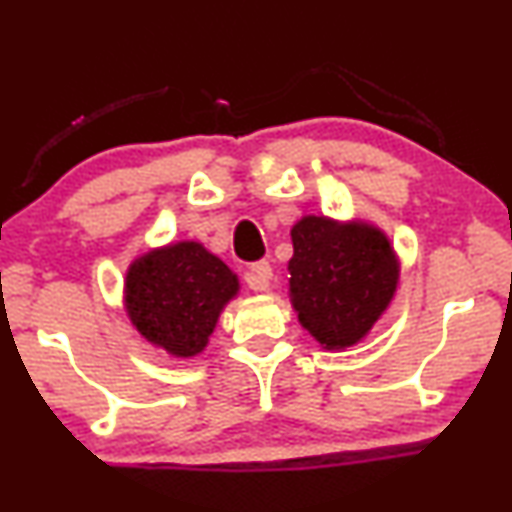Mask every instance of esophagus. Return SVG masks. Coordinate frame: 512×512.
Wrapping results in <instances>:
<instances>
[{
    "instance_id": "34e87169",
    "label": "esophagus",
    "mask_w": 512,
    "mask_h": 512,
    "mask_svg": "<svg viewBox=\"0 0 512 512\" xmlns=\"http://www.w3.org/2000/svg\"><path fill=\"white\" fill-rule=\"evenodd\" d=\"M269 281H272V264L264 260L250 264V269L245 272V283L252 291H267Z\"/></svg>"
}]
</instances>
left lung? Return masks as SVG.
Here are the masks:
<instances>
[{
  "label": "left lung",
  "mask_w": 512,
  "mask_h": 512,
  "mask_svg": "<svg viewBox=\"0 0 512 512\" xmlns=\"http://www.w3.org/2000/svg\"><path fill=\"white\" fill-rule=\"evenodd\" d=\"M291 300L300 324L338 350L360 341L384 315L398 286L389 238L367 224L303 217L291 231Z\"/></svg>",
  "instance_id": "8db88e82"
}]
</instances>
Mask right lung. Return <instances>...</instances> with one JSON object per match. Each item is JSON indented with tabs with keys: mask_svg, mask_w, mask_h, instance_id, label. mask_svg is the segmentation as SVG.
I'll list each match as a JSON object with an SVG mask.
<instances>
[{
	"mask_svg": "<svg viewBox=\"0 0 512 512\" xmlns=\"http://www.w3.org/2000/svg\"><path fill=\"white\" fill-rule=\"evenodd\" d=\"M236 293V274L193 240L147 252L126 274V310L135 329L176 357L202 353Z\"/></svg>",
	"mask_w": 512,
	"mask_h": 512,
	"instance_id": "1",
	"label": "right lung"
}]
</instances>
